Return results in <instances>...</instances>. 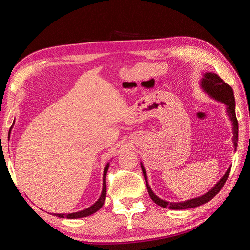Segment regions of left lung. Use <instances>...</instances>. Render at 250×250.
<instances>
[{
	"label": "left lung",
	"instance_id": "1",
	"mask_svg": "<svg viewBox=\"0 0 250 250\" xmlns=\"http://www.w3.org/2000/svg\"><path fill=\"white\" fill-rule=\"evenodd\" d=\"M200 87L203 90V93H206L209 98L214 99L218 102H221L225 105V110H226V115H228L229 121L231 122L232 126V143H233V148L234 151H237L238 147V135H239V129H238V120L236 117V102H234V96H233V90L232 88L226 84V83L218 76L217 74L213 72H203L202 73V77L200 79ZM141 167L142 171L144 174V177H145L146 181V186H147V190L149 193L150 198L152 199L157 206H160L162 208H167L170 209H187V208H192L199 207L201 204H204L208 202L209 200L213 199L215 196L220 192L222 187L224 186L226 179H228L229 172H230V167L226 170L224 173V175L221 177V179L218 181V183L210 188L209 191L207 193H204L201 196H198V197L188 199L185 201H180V202H170V201H166L164 199H161L158 196H156L153 191L151 190V188L148 184V178H147V173L145 170V167L144 165L141 163Z\"/></svg>",
	"mask_w": 250,
	"mask_h": 250
}]
</instances>
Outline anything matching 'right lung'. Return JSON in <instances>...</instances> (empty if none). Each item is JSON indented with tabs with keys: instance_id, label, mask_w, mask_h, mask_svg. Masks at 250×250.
I'll return each instance as SVG.
<instances>
[{
	"instance_id": "1",
	"label": "right lung",
	"mask_w": 250,
	"mask_h": 250,
	"mask_svg": "<svg viewBox=\"0 0 250 250\" xmlns=\"http://www.w3.org/2000/svg\"><path fill=\"white\" fill-rule=\"evenodd\" d=\"M13 124H14V121L12 123V126L10 127V130H9V134L11 132V129L13 127ZM110 161H112V158ZM109 162L106 164V166H105L104 168V171H103V186H102V192H101V195L99 199H98L93 206H90L89 208L83 209V210H80V211H76V213H70V214H52L54 216H58L59 218H67V219H78V218H83V217H87V216H90L93 215L94 213H96L97 210H99L102 207L103 204L105 202V198H106V173L108 171V168H109Z\"/></svg>"
}]
</instances>
